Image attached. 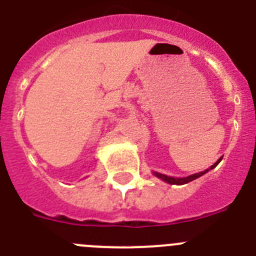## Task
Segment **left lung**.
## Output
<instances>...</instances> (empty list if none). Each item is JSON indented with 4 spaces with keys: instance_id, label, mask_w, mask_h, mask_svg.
<instances>
[{
    "instance_id": "left-lung-1",
    "label": "left lung",
    "mask_w": 256,
    "mask_h": 256,
    "mask_svg": "<svg viewBox=\"0 0 256 256\" xmlns=\"http://www.w3.org/2000/svg\"><path fill=\"white\" fill-rule=\"evenodd\" d=\"M221 160H222V158H220L218 160H217L216 163L214 164V166H211V168L206 169V170H204V172H200V173L192 174V176H186V178H173V176H166V174L156 173V172H154V174L158 176V178H160L162 180H164V182L169 183V184H178V186L186 184V183H190V182H192V180H194V179H197V178H200V176H204V174H206L207 172L211 170V169L216 168L217 164H218Z\"/></svg>"
}]
</instances>
